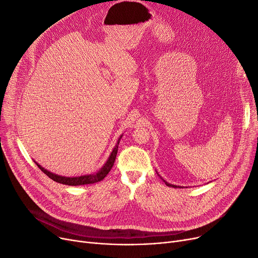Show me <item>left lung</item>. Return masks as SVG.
I'll use <instances>...</instances> for the list:
<instances>
[{
  "instance_id": "obj_1",
  "label": "left lung",
  "mask_w": 258,
  "mask_h": 258,
  "mask_svg": "<svg viewBox=\"0 0 258 258\" xmlns=\"http://www.w3.org/2000/svg\"><path fill=\"white\" fill-rule=\"evenodd\" d=\"M162 180H163V179H162ZM163 182H165V184L167 185V186H169V187H173V188H177V187H179V186H177V185H172V184H169L168 182H166L165 180H163Z\"/></svg>"
}]
</instances>
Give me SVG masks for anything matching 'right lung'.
I'll use <instances>...</instances> for the list:
<instances>
[{
    "mask_svg": "<svg viewBox=\"0 0 258 258\" xmlns=\"http://www.w3.org/2000/svg\"><path fill=\"white\" fill-rule=\"evenodd\" d=\"M122 138V135L119 137L115 147L113 148V151L110 155V157L107 158L106 162L103 164V166L97 171L94 173H90V174H85V175H78V177H63V175H59L56 173H53L47 169H45L42 165H39L37 162H35V164L38 166V168L42 170L45 174H47L50 179H52L53 181H55L57 183L60 184H64V185H69V186H78V185H88V184H94L100 182L101 180H103L106 174L110 172V170L112 169L114 162L117 156V152H118V145L120 142V139Z\"/></svg>",
    "mask_w": 258,
    "mask_h": 258,
    "instance_id": "add662e5",
    "label": "right lung"
}]
</instances>
